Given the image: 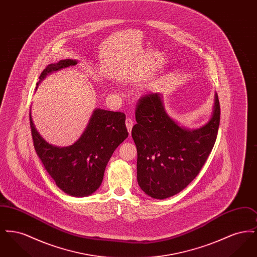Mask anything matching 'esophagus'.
Instances as JSON below:
<instances>
[{"instance_id":"34e87169","label":"esophagus","mask_w":257,"mask_h":257,"mask_svg":"<svg viewBox=\"0 0 257 257\" xmlns=\"http://www.w3.org/2000/svg\"><path fill=\"white\" fill-rule=\"evenodd\" d=\"M125 124H126V127H127V130H128V133L129 134H131V132H132V128H133V120L131 119V118H126V120H125Z\"/></svg>"}]
</instances>
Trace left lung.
Listing matches in <instances>:
<instances>
[{"label": "left lung", "instance_id": "left-lung-1", "mask_svg": "<svg viewBox=\"0 0 257 257\" xmlns=\"http://www.w3.org/2000/svg\"><path fill=\"white\" fill-rule=\"evenodd\" d=\"M220 115L217 93L210 119L196 129L172 118L158 92L140 99L132 138L138 152V184L147 196L171 197L196 178L215 145Z\"/></svg>", "mask_w": 257, "mask_h": 257}]
</instances>
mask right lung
I'll list each match as a JSON object with an SVG mask.
<instances>
[{"label": "right lung", "mask_w": 257, "mask_h": 257, "mask_svg": "<svg viewBox=\"0 0 257 257\" xmlns=\"http://www.w3.org/2000/svg\"><path fill=\"white\" fill-rule=\"evenodd\" d=\"M77 60H61L51 63L39 76L43 81L48 75L73 66ZM125 114L96 108L83 134L69 147H57L39 134L30 110V123L34 146L45 171L61 191L68 196L84 197L93 194L103 181L106 166L113 151L128 137Z\"/></svg>", "instance_id": "obj_1"}]
</instances>
